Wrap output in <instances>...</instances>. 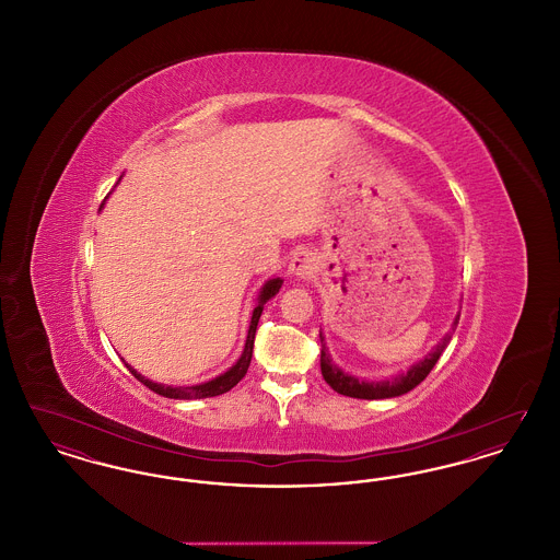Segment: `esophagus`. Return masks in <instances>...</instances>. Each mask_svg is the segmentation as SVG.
<instances>
[{"instance_id":"esophagus-1","label":"esophagus","mask_w":560,"mask_h":560,"mask_svg":"<svg viewBox=\"0 0 560 560\" xmlns=\"http://www.w3.org/2000/svg\"><path fill=\"white\" fill-rule=\"evenodd\" d=\"M317 270L315 256L311 252H298L290 262V275L295 279H308Z\"/></svg>"}]
</instances>
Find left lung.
I'll use <instances>...</instances> for the list:
<instances>
[{
	"label": "left lung",
	"instance_id": "obj_1",
	"mask_svg": "<svg viewBox=\"0 0 560 560\" xmlns=\"http://www.w3.org/2000/svg\"><path fill=\"white\" fill-rule=\"evenodd\" d=\"M457 323H459V313L455 315L452 329L441 338V342L432 348L424 359H420L418 363H413L407 372L397 373V375L386 377V380H375V382L359 380L357 375H352V373L345 372L342 368H338V365L331 361L329 348L325 345V336H323V331H320V373H323L325 382H327L336 393H340V395H345V397L368 400L400 397V395L413 390V388L427 377L430 370L434 368V363L439 361V357L443 354V350L450 345Z\"/></svg>",
	"mask_w": 560,
	"mask_h": 560
}]
</instances>
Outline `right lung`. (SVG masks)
Returning a JSON list of instances; mask_svg holds the SVG:
<instances>
[{
    "instance_id": "1",
    "label": "right lung",
    "mask_w": 560,
    "mask_h": 560,
    "mask_svg": "<svg viewBox=\"0 0 560 560\" xmlns=\"http://www.w3.org/2000/svg\"><path fill=\"white\" fill-rule=\"evenodd\" d=\"M119 180H121V178H119ZM119 180H117V185H119ZM105 201H107V199H105ZM105 201H103V206H105ZM103 206H101V210H103ZM281 285H283V279L275 277V279H268L267 283L260 288V293H258V298H256V308H254L252 320H249V329H247V338H245V348H243L237 363H235L233 368H229L226 372L215 375L212 380L201 382V384H192V386H167V384H158V382L144 377L142 373L136 372L132 365H128V363H126V368L132 372L133 377H136L138 382H142V384L149 386L153 393H158L161 397H167V399H208V397H218V395L229 393L233 386L240 384L241 377L247 373L249 361H252V352H254L256 327H258V320H260V315H262V308H265V304H267L270 298H275V295L279 293Z\"/></svg>"
}]
</instances>
